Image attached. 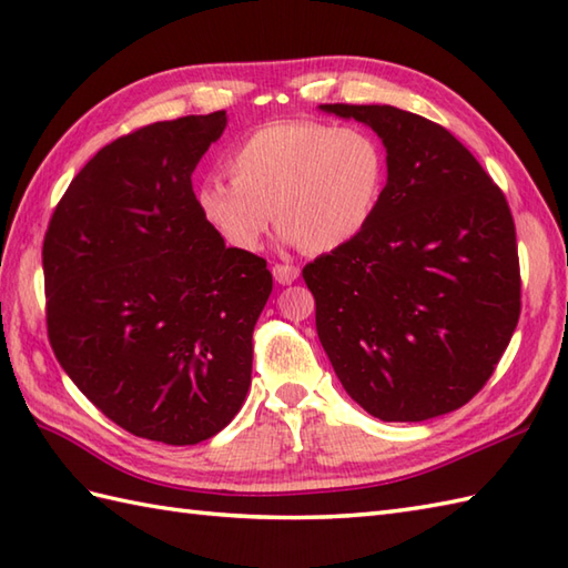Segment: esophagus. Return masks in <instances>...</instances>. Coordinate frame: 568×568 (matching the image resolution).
I'll use <instances>...</instances> for the list:
<instances>
[{
  "mask_svg": "<svg viewBox=\"0 0 568 568\" xmlns=\"http://www.w3.org/2000/svg\"><path fill=\"white\" fill-rule=\"evenodd\" d=\"M297 275H300L297 265H291V263H275V265H273V277H275V281L281 283V285L295 283Z\"/></svg>",
  "mask_w": 568,
  "mask_h": 568,
  "instance_id": "34e87169",
  "label": "esophagus"
}]
</instances>
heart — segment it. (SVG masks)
<instances>
[{"mask_svg": "<svg viewBox=\"0 0 568 568\" xmlns=\"http://www.w3.org/2000/svg\"><path fill=\"white\" fill-rule=\"evenodd\" d=\"M226 165L232 178L202 180L197 207L239 251H258L275 216L287 244L342 248L373 222L388 185V155L368 129L305 119L251 131Z\"/></svg>", "mask_w": 568, "mask_h": 568, "instance_id": "b5f03b06", "label": "heart"}]
</instances>
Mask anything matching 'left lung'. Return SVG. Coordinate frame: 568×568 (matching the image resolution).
Masks as SVG:
<instances>
[{"label": "left lung", "mask_w": 568, "mask_h": 568, "mask_svg": "<svg viewBox=\"0 0 568 568\" xmlns=\"http://www.w3.org/2000/svg\"><path fill=\"white\" fill-rule=\"evenodd\" d=\"M383 139L388 185L352 244L307 263L320 342L344 390L383 422L466 405L520 320L503 190L444 126L390 104H322Z\"/></svg>", "instance_id": "8db88e82"}]
</instances>
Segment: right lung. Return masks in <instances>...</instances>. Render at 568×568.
<instances>
[{
    "label": "right lung",
    "instance_id": "1",
    "mask_svg": "<svg viewBox=\"0 0 568 568\" xmlns=\"http://www.w3.org/2000/svg\"><path fill=\"white\" fill-rule=\"evenodd\" d=\"M224 126L222 110L106 143L45 229L58 364L102 415L151 442L197 444L234 419L273 291L265 258L226 248L192 192V171Z\"/></svg>",
    "mask_w": 568,
    "mask_h": 568
}]
</instances>
